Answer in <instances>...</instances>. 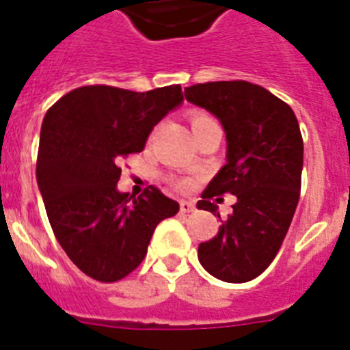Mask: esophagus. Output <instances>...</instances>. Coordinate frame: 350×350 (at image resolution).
Here are the masks:
<instances>
[{
  "label": "esophagus",
  "mask_w": 350,
  "mask_h": 350,
  "mask_svg": "<svg viewBox=\"0 0 350 350\" xmlns=\"http://www.w3.org/2000/svg\"><path fill=\"white\" fill-rule=\"evenodd\" d=\"M194 210V203L193 202H180V212L189 213Z\"/></svg>",
  "instance_id": "34e87169"
}]
</instances>
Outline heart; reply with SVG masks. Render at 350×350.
I'll list each match as a JSON object with an SVG mask.
<instances>
[{"instance_id":"1","label":"heart","mask_w":350,"mask_h":350,"mask_svg":"<svg viewBox=\"0 0 350 350\" xmlns=\"http://www.w3.org/2000/svg\"><path fill=\"white\" fill-rule=\"evenodd\" d=\"M206 119H210V117L205 116V113H193V117H191V128L196 124H200V122H203V120H206ZM173 184L177 185V187H180V189L189 187V182L182 180V178H175V180H173Z\"/></svg>"}]
</instances>
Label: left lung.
<instances>
[{"label": "left lung", "instance_id": "8db88e82", "mask_svg": "<svg viewBox=\"0 0 350 350\" xmlns=\"http://www.w3.org/2000/svg\"><path fill=\"white\" fill-rule=\"evenodd\" d=\"M185 100L217 117L228 142L226 165L196 206L215 215L213 196H237L219 233L200 243L198 259L215 279L249 282L270 267L298 205L303 170L298 119L289 105L245 80L196 83L185 88Z\"/></svg>", "mask_w": 350, "mask_h": 350}]
</instances>
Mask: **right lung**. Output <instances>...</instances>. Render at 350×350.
<instances>
[{
    "label": "right lung",
    "mask_w": 350,
    "mask_h": 350,
    "mask_svg": "<svg viewBox=\"0 0 350 350\" xmlns=\"http://www.w3.org/2000/svg\"><path fill=\"white\" fill-rule=\"evenodd\" d=\"M184 101L180 85L135 92L83 85L43 117L36 180L49 222L68 258L100 282H117L144 261L156 226L178 203L148 185L119 193V163L142 152L148 135Z\"/></svg>",
    "instance_id": "add662e5"
}]
</instances>
